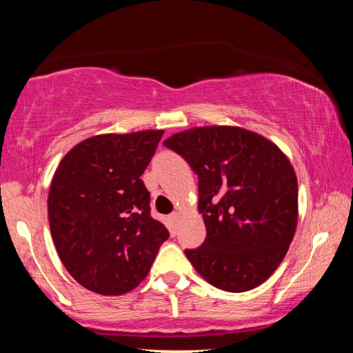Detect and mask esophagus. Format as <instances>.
Here are the masks:
<instances>
[{
  "label": "esophagus",
  "instance_id": "esophagus-1",
  "mask_svg": "<svg viewBox=\"0 0 353 353\" xmlns=\"http://www.w3.org/2000/svg\"><path fill=\"white\" fill-rule=\"evenodd\" d=\"M171 221H172V223H174V224H177V221L179 219H181V213H179V212H172L171 213Z\"/></svg>",
  "mask_w": 353,
  "mask_h": 353
}]
</instances>
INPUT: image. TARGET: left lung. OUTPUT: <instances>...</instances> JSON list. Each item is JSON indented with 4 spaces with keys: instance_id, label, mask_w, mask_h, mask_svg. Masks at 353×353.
Here are the masks:
<instances>
[{
    "instance_id": "left-lung-1",
    "label": "left lung",
    "mask_w": 353,
    "mask_h": 353,
    "mask_svg": "<svg viewBox=\"0 0 353 353\" xmlns=\"http://www.w3.org/2000/svg\"><path fill=\"white\" fill-rule=\"evenodd\" d=\"M199 179L207 236L185 255L208 283L243 292L285 259L297 225V177L265 137L243 128L204 126L163 141Z\"/></svg>"
}]
</instances>
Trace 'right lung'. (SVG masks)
<instances>
[{"mask_svg": "<svg viewBox=\"0 0 353 353\" xmlns=\"http://www.w3.org/2000/svg\"><path fill=\"white\" fill-rule=\"evenodd\" d=\"M163 130L94 135L65 155L48 194L52 241L83 288L103 296L145 280L170 232L151 216L140 176Z\"/></svg>", "mask_w": 353, "mask_h": 353, "instance_id": "obj_1", "label": "right lung"}]
</instances>
